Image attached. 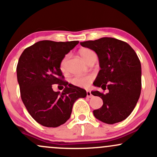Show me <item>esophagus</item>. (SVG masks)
Here are the masks:
<instances>
[{
    "label": "esophagus",
    "instance_id": "34e87169",
    "mask_svg": "<svg viewBox=\"0 0 157 157\" xmlns=\"http://www.w3.org/2000/svg\"><path fill=\"white\" fill-rule=\"evenodd\" d=\"M86 95H87V97H89V98H91L92 96V93H91V92L89 90H87L86 91Z\"/></svg>",
    "mask_w": 157,
    "mask_h": 157
}]
</instances>
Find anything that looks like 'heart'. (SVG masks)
<instances>
[{
    "label": "heart",
    "instance_id": "heart-1",
    "mask_svg": "<svg viewBox=\"0 0 157 157\" xmlns=\"http://www.w3.org/2000/svg\"><path fill=\"white\" fill-rule=\"evenodd\" d=\"M80 56L85 62L89 61L91 57L95 55V53L92 50L89 48H82L79 51ZM67 57H64L60 63V69L62 71H65L66 68ZM92 82V77L90 76H76L71 79L72 84L78 87H87Z\"/></svg>",
    "mask_w": 157,
    "mask_h": 157
}]
</instances>
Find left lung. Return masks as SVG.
Instances as JSON below:
<instances>
[{
    "instance_id": "8db88e82",
    "label": "left lung",
    "mask_w": 157,
    "mask_h": 157,
    "mask_svg": "<svg viewBox=\"0 0 157 157\" xmlns=\"http://www.w3.org/2000/svg\"><path fill=\"white\" fill-rule=\"evenodd\" d=\"M97 53L101 70L94 86L107 88L106 94L92 91L103 100V106L93 111L94 117L104 123L113 124L126 119L135 108L142 89L141 63L135 51L123 41L104 37L80 42Z\"/></svg>"
}]
</instances>
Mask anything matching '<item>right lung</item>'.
<instances>
[{
	"label": "right lung",
	"instance_id": "right-lung-1",
	"mask_svg": "<svg viewBox=\"0 0 157 157\" xmlns=\"http://www.w3.org/2000/svg\"><path fill=\"white\" fill-rule=\"evenodd\" d=\"M78 41L53 42L44 40L27 48L17 65V79L21 97L26 109L42 126L56 127L69 119L73 104L86 97V91L63 80L60 63ZM58 84L63 92H54Z\"/></svg>",
	"mask_w": 157,
	"mask_h": 157
}]
</instances>
